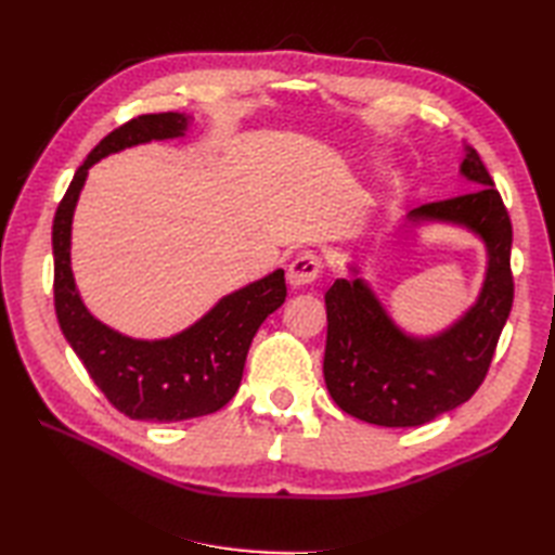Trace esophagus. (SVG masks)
Instances as JSON below:
<instances>
[{
	"mask_svg": "<svg viewBox=\"0 0 555 555\" xmlns=\"http://www.w3.org/2000/svg\"><path fill=\"white\" fill-rule=\"evenodd\" d=\"M320 274H322V259L312 253H302L288 264L286 276L293 288H302V286H310Z\"/></svg>",
	"mask_w": 555,
	"mask_h": 555,
	"instance_id": "1",
	"label": "esophagus"
}]
</instances>
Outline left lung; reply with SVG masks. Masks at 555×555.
<instances>
[{
    "instance_id": "8db88e82",
    "label": "left lung",
    "mask_w": 555,
    "mask_h": 555,
    "mask_svg": "<svg viewBox=\"0 0 555 555\" xmlns=\"http://www.w3.org/2000/svg\"><path fill=\"white\" fill-rule=\"evenodd\" d=\"M460 173L475 191L412 209V223H455L487 247V276L469 310L441 334H405L352 264L356 276L326 291L324 382L336 405L379 427H420L463 405L485 382L513 308L508 209L477 150Z\"/></svg>"
}]
</instances>
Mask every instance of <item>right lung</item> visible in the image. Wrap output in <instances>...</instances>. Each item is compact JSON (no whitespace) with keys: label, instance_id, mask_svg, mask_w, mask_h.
I'll list each match as a JSON object with an SVG mask.
<instances>
[{"label":"right lung","instance_id":"right-lung-1","mask_svg":"<svg viewBox=\"0 0 555 555\" xmlns=\"http://www.w3.org/2000/svg\"><path fill=\"white\" fill-rule=\"evenodd\" d=\"M191 116L143 114L119 126L80 164L52 227L59 326L109 403L131 420L181 422L217 412L235 396L257 328L286 300L284 269L223 296L195 324L169 338H131L90 314L70 271V223L92 164L126 147L181 138Z\"/></svg>","mask_w":555,"mask_h":555}]
</instances>
